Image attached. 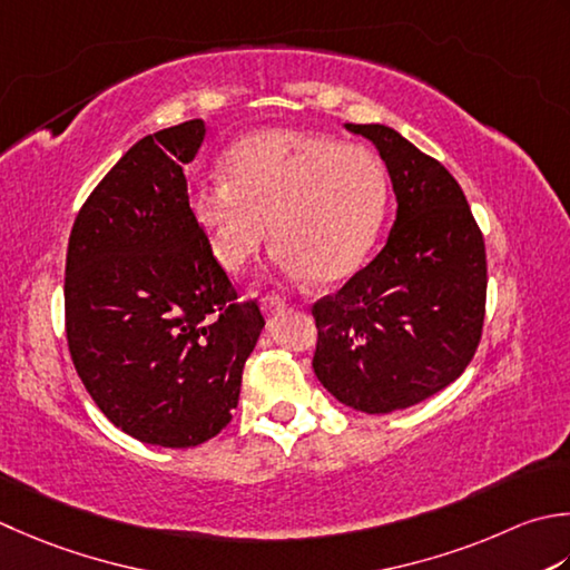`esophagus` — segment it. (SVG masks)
Masks as SVG:
<instances>
[{"label":"esophagus","mask_w":570,"mask_h":570,"mask_svg":"<svg viewBox=\"0 0 570 570\" xmlns=\"http://www.w3.org/2000/svg\"><path fill=\"white\" fill-rule=\"evenodd\" d=\"M284 308H286V304H284V298L278 296V294H266L262 298L264 316H274V314H278V311H284Z\"/></svg>","instance_id":"34e87169"}]
</instances>
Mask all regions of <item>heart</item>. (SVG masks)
<instances>
[{
  "mask_svg": "<svg viewBox=\"0 0 570 570\" xmlns=\"http://www.w3.org/2000/svg\"><path fill=\"white\" fill-rule=\"evenodd\" d=\"M225 185L197 187V227L222 269L242 272L269 244L292 274L333 284L375 244L387 180L375 155L308 130H256L222 158Z\"/></svg>",
  "mask_w": 570,
  "mask_h": 570,
  "instance_id": "b5f03b06",
  "label": "heart"
}]
</instances>
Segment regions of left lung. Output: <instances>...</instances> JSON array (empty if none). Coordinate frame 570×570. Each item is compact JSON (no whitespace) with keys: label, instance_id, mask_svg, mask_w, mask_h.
<instances>
[{"label":"left lung","instance_id":"obj_1","mask_svg":"<svg viewBox=\"0 0 570 570\" xmlns=\"http://www.w3.org/2000/svg\"><path fill=\"white\" fill-rule=\"evenodd\" d=\"M375 145L397 199L383 252L314 306V373L367 415L417 405L474 358L487 301L484 237L448 167L397 130L345 122Z\"/></svg>","mask_w":570,"mask_h":570}]
</instances>
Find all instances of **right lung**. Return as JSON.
Segmentation results:
<instances>
[{
  "label": "right lung",
  "mask_w": 570,
  "mask_h": 570,
  "mask_svg": "<svg viewBox=\"0 0 570 570\" xmlns=\"http://www.w3.org/2000/svg\"><path fill=\"white\" fill-rule=\"evenodd\" d=\"M205 120L145 136L86 199L66 252V338L100 412L130 438L197 448L229 425L264 328L189 209Z\"/></svg>",
  "instance_id": "right-lung-1"
}]
</instances>
